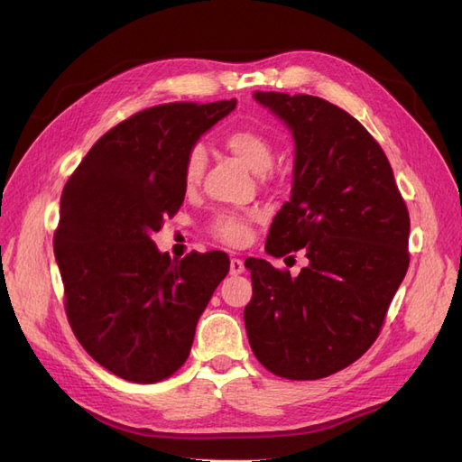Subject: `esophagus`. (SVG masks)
Returning a JSON list of instances; mask_svg holds the SVG:
<instances>
[{"mask_svg":"<svg viewBox=\"0 0 462 462\" xmlns=\"http://www.w3.org/2000/svg\"><path fill=\"white\" fill-rule=\"evenodd\" d=\"M229 272L231 275H239L245 272V262L241 258H231V263H229Z\"/></svg>","mask_w":462,"mask_h":462,"instance_id":"34e87169","label":"esophagus"}]
</instances>
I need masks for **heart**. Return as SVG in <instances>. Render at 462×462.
Segmentation results:
<instances>
[{
	"label": "heart",
	"mask_w": 462,
	"mask_h": 462,
	"mask_svg": "<svg viewBox=\"0 0 462 462\" xmlns=\"http://www.w3.org/2000/svg\"><path fill=\"white\" fill-rule=\"evenodd\" d=\"M226 148L235 153L236 158L245 162L250 170L256 171L260 179L272 180L273 171L270 170L273 163V143L272 138L254 129V127H236L229 131L223 138ZM206 167V152L202 146H192L183 163V180L187 189L197 187ZM256 219L254 212H236V209H219L209 221V233L214 239L227 246L245 245L253 235V221Z\"/></svg>",
	"instance_id": "heart-1"
}]
</instances>
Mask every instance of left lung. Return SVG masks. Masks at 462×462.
Here are the masks:
<instances>
[{
    "instance_id": "1",
    "label": "left lung",
    "mask_w": 462,
    "mask_h": 462,
    "mask_svg": "<svg viewBox=\"0 0 462 462\" xmlns=\"http://www.w3.org/2000/svg\"><path fill=\"white\" fill-rule=\"evenodd\" d=\"M254 97L297 144L291 199L265 253L302 248L309 265L291 277L262 258L245 262L253 279L246 335L265 370L319 380L351 366L380 335L409 270V209L385 152L351 114L309 94Z\"/></svg>"
}]
</instances>
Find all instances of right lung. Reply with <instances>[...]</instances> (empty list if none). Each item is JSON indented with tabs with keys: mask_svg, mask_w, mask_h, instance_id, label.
Listing matches in <instances>:
<instances>
[{
	"mask_svg": "<svg viewBox=\"0 0 462 462\" xmlns=\"http://www.w3.org/2000/svg\"><path fill=\"white\" fill-rule=\"evenodd\" d=\"M235 100L162 104L96 141L61 194L53 235L65 314L97 365L156 383L189 358L199 318L229 272L221 250L171 260L150 239L185 200L187 152Z\"/></svg>",
	"mask_w": 462,
	"mask_h": 462,
	"instance_id": "obj_1",
	"label": "right lung"
}]
</instances>
